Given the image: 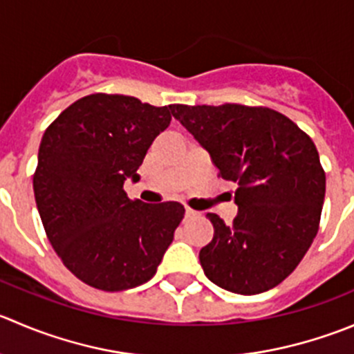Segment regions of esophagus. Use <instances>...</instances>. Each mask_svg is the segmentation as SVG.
I'll list each match as a JSON object with an SVG mask.
<instances>
[{
  "instance_id": "esophagus-1",
  "label": "esophagus",
  "mask_w": 354,
  "mask_h": 354,
  "mask_svg": "<svg viewBox=\"0 0 354 354\" xmlns=\"http://www.w3.org/2000/svg\"><path fill=\"white\" fill-rule=\"evenodd\" d=\"M198 212L197 211H194V209H185V218H195V216H197Z\"/></svg>"
}]
</instances>
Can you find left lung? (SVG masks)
Wrapping results in <instances>:
<instances>
[{
	"mask_svg": "<svg viewBox=\"0 0 354 354\" xmlns=\"http://www.w3.org/2000/svg\"><path fill=\"white\" fill-rule=\"evenodd\" d=\"M171 114L235 181L232 225L209 212L214 236L198 259L205 277L230 292L254 296L296 270L320 225L325 173L310 136L289 118L239 104L169 105Z\"/></svg>",
	"mask_w": 354,
	"mask_h": 354,
	"instance_id": "obj_1",
	"label": "left lung"
}]
</instances>
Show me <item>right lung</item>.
Segmentation results:
<instances>
[{
    "label": "right lung",
    "mask_w": 354,
    "mask_h": 354,
    "mask_svg": "<svg viewBox=\"0 0 354 354\" xmlns=\"http://www.w3.org/2000/svg\"><path fill=\"white\" fill-rule=\"evenodd\" d=\"M169 122V107L95 93L44 131L32 181L37 211L58 257L95 289L149 282L183 219L178 202L145 204L122 188L140 180L147 150Z\"/></svg>",
    "instance_id": "obj_1"
}]
</instances>
